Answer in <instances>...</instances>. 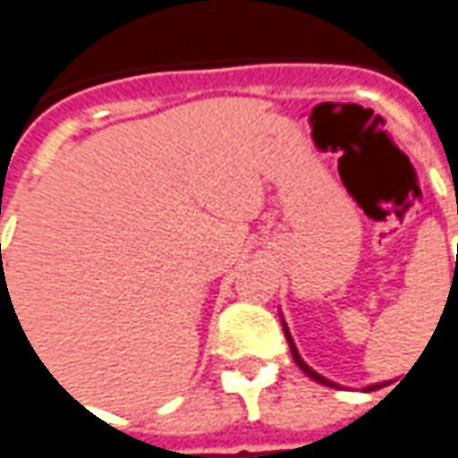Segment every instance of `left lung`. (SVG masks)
<instances>
[{"mask_svg":"<svg viewBox=\"0 0 458 458\" xmlns=\"http://www.w3.org/2000/svg\"><path fill=\"white\" fill-rule=\"evenodd\" d=\"M282 324H284V321H282ZM284 334H286V342H289V346H292V356H294L296 367L301 369V371H304L307 377H311V379H314V381H319V384H324V386H339V384H334V381H329V379H327V377H321V374H317L314 369L304 364V359L299 356L294 342H292V334H289V329H286V324H284ZM381 386H386V384H371V386H367L364 392H374V389H381Z\"/></svg>","mask_w":458,"mask_h":458,"instance_id":"left-lung-1","label":"left lung"}]
</instances>
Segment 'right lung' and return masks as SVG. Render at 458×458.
Here are the masks:
<instances>
[{"label":"right lung","mask_w":458,"mask_h":458,"mask_svg":"<svg viewBox=\"0 0 458 458\" xmlns=\"http://www.w3.org/2000/svg\"><path fill=\"white\" fill-rule=\"evenodd\" d=\"M6 294H9V292H6Z\"/></svg>","instance_id":"obj_1"}]
</instances>
